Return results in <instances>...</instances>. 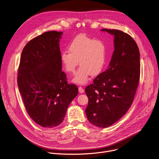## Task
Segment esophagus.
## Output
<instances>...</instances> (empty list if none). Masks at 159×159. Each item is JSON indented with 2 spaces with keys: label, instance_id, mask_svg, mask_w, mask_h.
Returning a JSON list of instances; mask_svg holds the SVG:
<instances>
[{
  "label": "esophagus",
  "instance_id": "esophagus-1",
  "mask_svg": "<svg viewBox=\"0 0 159 159\" xmlns=\"http://www.w3.org/2000/svg\"><path fill=\"white\" fill-rule=\"evenodd\" d=\"M79 92H80V93H84V89L82 87H79Z\"/></svg>",
  "mask_w": 159,
  "mask_h": 159
}]
</instances>
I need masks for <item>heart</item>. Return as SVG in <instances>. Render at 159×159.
Masks as SVG:
<instances>
[{"label": "heart", "instance_id": "1", "mask_svg": "<svg viewBox=\"0 0 159 159\" xmlns=\"http://www.w3.org/2000/svg\"><path fill=\"white\" fill-rule=\"evenodd\" d=\"M69 51L61 53V61L70 74L74 72L79 62L80 67L72 79L75 84H87L90 75H98L107 64V47L102 40L79 35L70 42Z\"/></svg>", "mask_w": 159, "mask_h": 159}]
</instances>
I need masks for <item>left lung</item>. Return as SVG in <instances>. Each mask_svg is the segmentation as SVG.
<instances>
[{"mask_svg":"<svg viewBox=\"0 0 159 159\" xmlns=\"http://www.w3.org/2000/svg\"><path fill=\"white\" fill-rule=\"evenodd\" d=\"M114 36V51L107 70L86 87L89 98L85 113L89 121L107 127L119 120L130 107L140 73V52L133 38L121 30L102 29Z\"/></svg>","mask_w":159,"mask_h":159,"instance_id":"obj_1","label":"left lung"}]
</instances>
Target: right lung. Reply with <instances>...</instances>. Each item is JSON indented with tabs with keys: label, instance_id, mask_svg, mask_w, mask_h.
Masks as SVG:
<instances>
[{
	"label": "right lung",
	"instance_id": "add662e5",
	"mask_svg": "<svg viewBox=\"0 0 159 159\" xmlns=\"http://www.w3.org/2000/svg\"><path fill=\"white\" fill-rule=\"evenodd\" d=\"M62 32L48 31L24 47L17 73V84L30 117L43 127L61 124L78 88L68 84L62 71L59 47Z\"/></svg>",
	"mask_w": 159,
	"mask_h": 159
}]
</instances>
